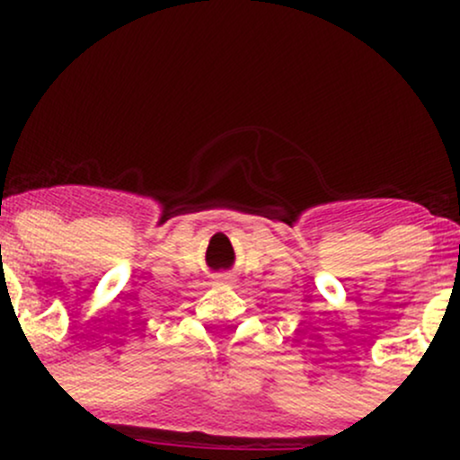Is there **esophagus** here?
Listing matches in <instances>:
<instances>
[{"mask_svg":"<svg viewBox=\"0 0 460 460\" xmlns=\"http://www.w3.org/2000/svg\"><path fill=\"white\" fill-rule=\"evenodd\" d=\"M216 279H218V281H223V283L234 281V277H231V274H218V277H216Z\"/></svg>","mask_w":460,"mask_h":460,"instance_id":"34e87169","label":"esophagus"}]
</instances>
